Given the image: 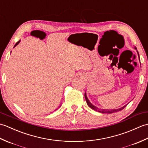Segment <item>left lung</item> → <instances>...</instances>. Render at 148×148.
<instances>
[{"label":"left lung","mask_w":148,"mask_h":148,"mask_svg":"<svg viewBox=\"0 0 148 148\" xmlns=\"http://www.w3.org/2000/svg\"><path fill=\"white\" fill-rule=\"evenodd\" d=\"M135 49H137V48H136V47H135ZM137 54H138V56H139V58L140 59V58H139V52H138V51H137ZM84 97H85V99H86V103H87L88 106L90 108H92V109L95 110V111H98L99 112H102V113H108V114H111V113H112V112H118V111H121L122 109H123L125 108V107L127 106V105H125L123 107H122V108L117 109H111V110H109V109H99L98 108H97V107H95V106H93L92 103L89 101V100L88 99V98H87L86 93L84 94Z\"/></svg>","instance_id":"1"}]
</instances>
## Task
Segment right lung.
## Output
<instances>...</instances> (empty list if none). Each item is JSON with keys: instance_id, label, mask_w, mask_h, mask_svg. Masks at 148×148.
<instances>
[{"instance_id": "obj_1", "label": "right lung", "mask_w": 148, "mask_h": 148, "mask_svg": "<svg viewBox=\"0 0 148 148\" xmlns=\"http://www.w3.org/2000/svg\"><path fill=\"white\" fill-rule=\"evenodd\" d=\"M20 42V40H18V41L16 43V45H14V47H15L16 46H17V45H18V44H19V42Z\"/></svg>"}]
</instances>
